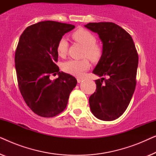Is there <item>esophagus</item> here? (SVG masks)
Listing matches in <instances>:
<instances>
[{"label":"esophagus","mask_w":156,"mask_h":156,"mask_svg":"<svg viewBox=\"0 0 156 156\" xmlns=\"http://www.w3.org/2000/svg\"><path fill=\"white\" fill-rule=\"evenodd\" d=\"M82 81H83V79H82V78H77V82L78 83L82 82Z\"/></svg>","instance_id":"esophagus-1"}]
</instances>
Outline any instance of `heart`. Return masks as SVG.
<instances>
[{"label": "heart", "instance_id": "heart-1", "mask_svg": "<svg viewBox=\"0 0 156 156\" xmlns=\"http://www.w3.org/2000/svg\"><path fill=\"white\" fill-rule=\"evenodd\" d=\"M72 37L76 42H78L85 48L84 57H87L91 62L99 60L102 55L101 47L96 43L97 38L90 32L80 28L74 31ZM69 44L65 38H61L57 45V52L59 57H65L67 55ZM90 64L87 59L82 60L69 59L63 64L62 69L67 73L76 76H82L84 72L89 69Z\"/></svg>", "mask_w": 156, "mask_h": 156}]
</instances>
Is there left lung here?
I'll return each instance as SVG.
<instances>
[{"instance_id":"1","label":"left lung","mask_w":156,"mask_h":156,"mask_svg":"<svg viewBox=\"0 0 156 156\" xmlns=\"http://www.w3.org/2000/svg\"><path fill=\"white\" fill-rule=\"evenodd\" d=\"M84 26L97 33L103 44L102 55L92 72L101 79L95 80L97 89L89 97L91 112L100 120H115L126 109L135 91L137 51L131 36L114 23Z\"/></svg>"}]
</instances>
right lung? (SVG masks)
Listing matches in <instances>:
<instances>
[{"instance_id":"obj_1","label":"right lung","mask_w":156,"mask_h":156,"mask_svg":"<svg viewBox=\"0 0 156 156\" xmlns=\"http://www.w3.org/2000/svg\"><path fill=\"white\" fill-rule=\"evenodd\" d=\"M75 26L55 21H42L27 27L20 35L15 54L20 91L29 108L38 116L53 117L63 112L77 81L55 62L57 45ZM58 72V78L50 80Z\"/></svg>"}]
</instances>
